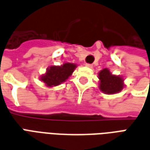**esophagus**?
<instances>
[{"label": "esophagus", "mask_w": 150, "mask_h": 150, "mask_svg": "<svg viewBox=\"0 0 150 150\" xmlns=\"http://www.w3.org/2000/svg\"><path fill=\"white\" fill-rule=\"evenodd\" d=\"M85 66H86L87 67H88V68H92V67H93V65H92V64H89V63H86Z\"/></svg>", "instance_id": "obj_1"}]
</instances>
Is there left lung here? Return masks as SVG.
Instances as JSON below:
<instances>
[{"mask_svg":"<svg viewBox=\"0 0 150 150\" xmlns=\"http://www.w3.org/2000/svg\"><path fill=\"white\" fill-rule=\"evenodd\" d=\"M98 77L100 79L99 88L104 94H116L125 87L122 76L113 75L108 68L101 70L98 73Z\"/></svg>","mask_w":150,"mask_h":150,"instance_id":"obj_1","label":"left lung"}]
</instances>
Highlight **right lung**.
Instances as JSON below:
<instances>
[{"mask_svg":"<svg viewBox=\"0 0 150 150\" xmlns=\"http://www.w3.org/2000/svg\"><path fill=\"white\" fill-rule=\"evenodd\" d=\"M76 67V64L71 62H64L61 66H50L39 79L48 88L56 87L64 83L72 75Z\"/></svg>","mask_w":150,"mask_h":150,"instance_id":"1","label":"right lung"}]
</instances>
